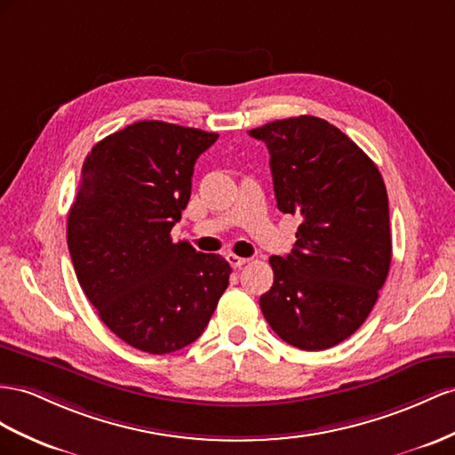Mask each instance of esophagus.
<instances>
[{
    "mask_svg": "<svg viewBox=\"0 0 455 455\" xmlns=\"http://www.w3.org/2000/svg\"><path fill=\"white\" fill-rule=\"evenodd\" d=\"M227 261H228L232 267H235V269H236V267H242L243 263H248L246 258H240V255H236V253H228V255H227Z\"/></svg>",
    "mask_w": 455,
    "mask_h": 455,
    "instance_id": "1",
    "label": "esophagus"
}]
</instances>
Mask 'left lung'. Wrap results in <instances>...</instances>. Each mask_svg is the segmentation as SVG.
<instances>
[{"instance_id":"obj_1","label":"left lung","mask_w":455,"mask_h":455,"mask_svg":"<svg viewBox=\"0 0 455 455\" xmlns=\"http://www.w3.org/2000/svg\"><path fill=\"white\" fill-rule=\"evenodd\" d=\"M250 136L271 154L276 207L301 217L294 250L269 259L275 281L261 311L290 346L332 347L365 323L388 276L387 186L365 151L319 116L273 121Z\"/></svg>"}]
</instances>
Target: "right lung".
I'll return each mask as SVG.
<instances>
[{
    "mask_svg": "<svg viewBox=\"0 0 455 455\" xmlns=\"http://www.w3.org/2000/svg\"><path fill=\"white\" fill-rule=\"evenodd\" d=\"M219 134L138 121L84 159L67 243L100 319L128 346L171 354L200 336L232 273L225 258L172 242L196 159Z\"/></svg>",
    "mask_w": 455,
    "mask_h": 455,
    "instance_id": "1",
    "label": "right lung"
}]
</instances>
